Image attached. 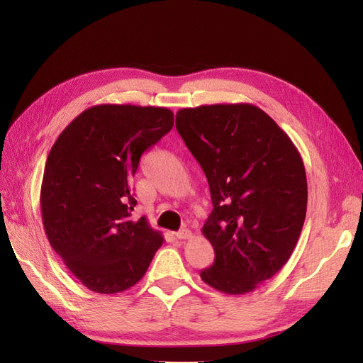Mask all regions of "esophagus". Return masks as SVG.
I'll list each match as a JSON object with an SVG mask.
<instances>
[{
    "label": "esophagus",
    "mask_w": 363,
    "mask_h": 363,
    "mask_svg": "<svg viewBox=\"0 0 363 363\" xmlns=\"http://www.w3.org/2000/svg\"><path fill=\"white\" fill-rule=\"evenodd\" d=\"M175 236H177L179 239H189L192 236V233H191V230L183 228V230H180V232L175 233Z\"/></svg>",
    "instance_id": "obj_1"
}]
</instances>
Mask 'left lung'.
<instances>
[{
  "label": "left lung",
  "instance_id": "1",
  "mask_svg": "<svg viewBox=\"0 0 363 363\" xmlns=\"http://www.w3.org/2000/svg\"><path fill=\"white\" fill-rule=\"evenodd\" d=\"M175 127L206 174L213 204L201 232L215 262L200 277L228 295L255 291L298 242L307 208L300 151L248 103L180 108Z\"/></svg>",
  "mask_w": 363,
  "mask_h": 363
}]
</instances>
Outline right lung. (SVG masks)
I'll use <instances>...</instances> for the list:
<instances>
[{
  "label": "right lung",
  "mask_w": 363,
  "mask_h": 363,
  "mask_svg": "<svg viewBox=\"0 0 363 363\" xmlns=\"http://www.w3.org/2000/svg\"><path fill=\"white\" fill-rule=\"evenodd\" d=\"M167 107L98 104L59 135L40 188L50 245L83 286L98 294L130 289L145 276L163 236L145 216L131 221L142 152L168 133Z\"/></svg>",
  "instance_id": "add662e5"
}]
</instances>
